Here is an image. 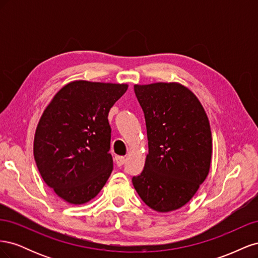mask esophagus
Here are the masks:
<instances>
[{"instance_id":"obj_1","label":"esophagus","mask_w":258,"mask_h":258,"mask_svg":"<svg viewBox=\"0 0 258 258\" xmlns=\"http://www.w3.org/2000/svg\"><path fill=\"white\" fill-rule=\"evenodd\" d=\"M115 161H116V165L118 167H121L124 161H126V158L123 157V156H117V157H115Z\"/></svg>"}]
</instances>
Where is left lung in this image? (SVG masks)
Instances as JSON below:
<instances>
[{"instance_id": "left-lung-1", "label": "left lung", "mask_w": 258, "mask_h": 258, "mask_svg": "<svg viewBox=\"0 0 258 258\" xmlns=\"http://www.w3.org/2000/svg\"><path fill=\"white\" fill-rule=\"evenodd\" d=\"M135 93L144 113L148 154L132 184L145 205L170 212L186 205L209 173L208 116L197 97L177 83L135 85Z\"/></svg>"}]
</instances>
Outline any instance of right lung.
<instances>
[{
    "mask_svg": "<svg viewBox=\"0 0 258 258\" xmlns=\"http://www.w3.org/2000/svg\"><path fill=\"white\" fill-rule=\"evenodd\" d=\"M128 85L76 81L44 111L34 137L38 171L60 198L82 205L95 198L113 170L108 112Z\"/></svg>",
    "mask_w": 258,
    "mask_h": 258,
    "instance_id": "1",
    "label": "right lung"
}]
</instances>
